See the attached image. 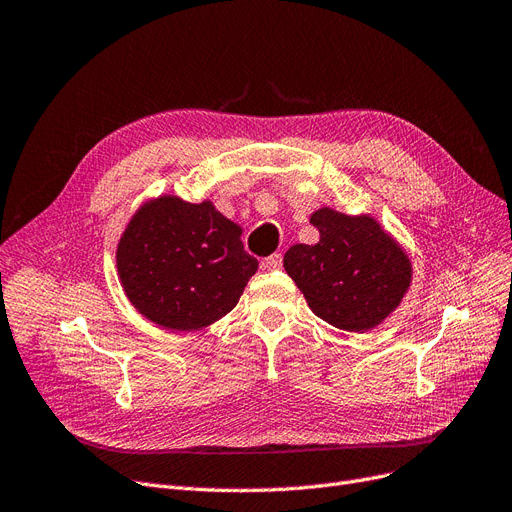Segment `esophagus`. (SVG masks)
I'll use <instances>...</instances> for the list:
<instances>
[{
	"label": "esophagus",
	"instance_id": "1",
	"mask_svg": "<svg viewBox=\"0 0 512 512\" xmlns=\"http://www.w3.org/2000/svg\"><path fill=\"white\" fill-rule=\"evenodd\" d=\"M261 266L266 268V270H280V268H282V255H280V253H274V255L266 257V259H263Z\"/></svg>",
	"mask_w": 512,
	"mask_h": 512
}]
</instances>
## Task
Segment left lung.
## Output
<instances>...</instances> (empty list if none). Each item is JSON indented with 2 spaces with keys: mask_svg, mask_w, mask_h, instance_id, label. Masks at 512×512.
<instances>
[{
  "mask_svg": "<svg viewBox=\"0 0 512 512\" xmlns=\"http://www.w3.org/2000/svg\"><path fill=\"white\" fill-rule=\"evenodd\" d=\"M320 240L293 244L285 270L325 323L365 333L401 306L411 285V259L371 215H344L329 206L312 213Z\"/></svg>",
  "mask_w": 512,
  "mask_h": 512,
  "instance_id": "left-lung-1",
  "label": "left lung"
}]
</instances>
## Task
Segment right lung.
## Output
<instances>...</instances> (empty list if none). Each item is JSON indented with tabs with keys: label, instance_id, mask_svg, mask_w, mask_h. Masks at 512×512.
Masks as SVG:
<instances>
[{
	"label": "right lung",
	"instance_id": "obj_1",
	"mask_svg": "<svg viewBox=\"0 0 512 512\" xmlns=\"http://www.w3.org/2000/svg\"><path fill=\"white\" fill-rule=\"evenodd\" d=\"M240 225L211 200H147L118 242L116 263L128 301L170 331H198L232 312L257 272Z\"/></svg>",
	"mask_w": 512,
	"mask_h": 512
}]
</instances>
